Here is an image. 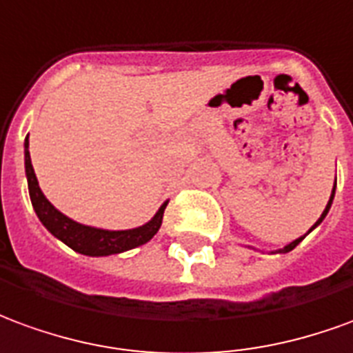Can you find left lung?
Instances as JSON below:
<instances>
[{
  "label": "left lung",
  "instance_id": "8db88e82",
  "mask_svg": "<svg viewBox=\"0 0 353 353\" xmlns=\"http://www.w3.org/2000/svg\"><path fill=\"white\" fill-rule=\"evenodd\" d=\"M334 188H336V179H334V186H332L331 197H329V201H327V205H325L323 212H321V216H319V219H317L316 224H314V226H312V228H310L308 232H306V234H304V236H301V237H299V239H294V241H291V243H289V245H285L283 249H277V251H272V254H274V252H289V251H292V249H294V247H296V245L301 243V241H302V239H304V237L308 236V234H310V232H312V230H316L317 226H319V224H321V222H323V219H325V216H327V212H329V209H331L332 199H334Z\"/></svg>",
  "mask_w": 353,
  "mask_h": 353
}]
</instances>
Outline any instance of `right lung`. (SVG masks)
<instances>
[{
  "mask_svg": "<svg viewBox=\"0 0 353 353\" xmlns=\"http://www.w3.org/2000/svg\"><path fill=\"white\" fill-rule=\"evenodd\" d=\"M28 146L30 142L26 137V141H24V171H26V181H28L32 207L45 228L49 230L57 239H61L62 243L68 245L70 249H74L79 254H87V256H110V254L131 251L139 245L148 243L150 239L156 236L157 230L161 226V221H163L165 207L169 201H165L146 224L131 230L94 228V226L72 221L64 212L59 211L39 188V182H37L36 172L32 167V159H30Z\"/></svg>",
  "mask_w": 353,
  "mask_h": 353,
  "instance_id": "right-lung-1",
  "label": "right lung"
}]
</instances>
